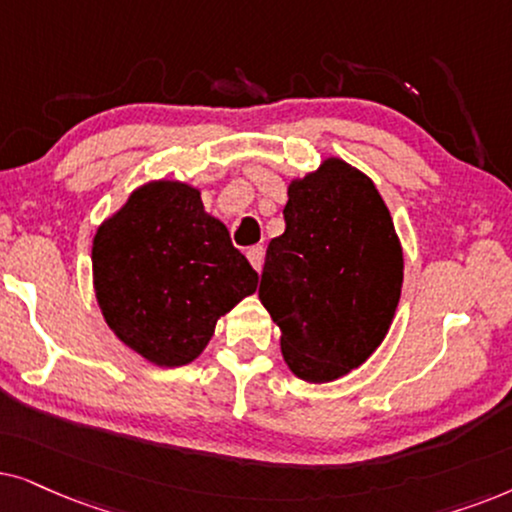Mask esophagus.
<instances>
[{
  "label": "esophagus",
  "mask_w": 512,
  "mask_h": 512,
  "mask_svg": "<svg viewBox=\"0 0 512 512\" xmlns=\"http://www.w3.org/2000/svg\"><path fill=\"white\" fill-rule=\"evenodd\" d=\"M245 255H248V260H250L252 267H255V271H262V267H264V248H262V245H252V248H248Z\"/></svg>",
  "instance_id": "1"
}]
</instances>
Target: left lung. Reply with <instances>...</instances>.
Segmentation results:
<instances>
[{"label": "left lung", "mask_w": 512, "mask_h": 512, "mask_svg": "<svg viewBox=\"0 0 512 512\" xmlns=\"http://www.w3.org/2000/svg\"><path fill=\"white\" fill-rule=\"evenodd\" d=\"M283 217L260 299L281 327L290 370L323 384L384 342L403 288V248L370 177L339 159L292 182Z\"/></svg>", "instance_id": "1"}]
</instances>
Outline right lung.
<instances>
[{"instance_id":"right-lung-1","label":"right lung","mask_w":512,"mask_h":512,"mask_svg":"<svg viewBox=\"0 0 512 512\" xmlns=\"http://www.w3.org/2000/svg\"><path fill=\"white\" fill-rule=\"evenodd\" d=\"M257 271L203 210L199 189L149 182L93 238L100 311L149 363L180 367L206 349L217 318L257 290Z\"/></svg>"}]
</instances>
